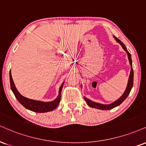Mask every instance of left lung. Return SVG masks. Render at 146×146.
Segmentation results:
<instances>
[{"label": "left lung", "instance_id": "left-lung-1", "mask_svg": "<svg viewBox=\"0 0 146 146\" xmlns=\"http://www.w3.org/2000/svg\"><path fill=\"white\" fill-rule=\"evenodd\" d=\"M114 38H115V39L116 40L117 42H118V43H120L121 45H122V48H123L124 50L125 51L126 53H127L130 64H131V73H130L129 82H128L127 86H126V88L125 91H124V94H122V95L117 100V101H115V102H113V103H112L110 105L101 104V103H96V102L92 101H90V99H87V98L84 97V99H85V101H86V103L89 105V106L91 107V108L99 109V110H111V109H113L114 108H115V107L120 105L121 103H122V102H123L124 100L126 99V98H127V96H129V93H130V92H131V89H132V88H133V67H132V60H131V54H130L129 52H128L127 49H126V47L125 45H124V43H122V42L120 40H119L118 38L115 37V36H114Z\"/></svg>", "mask_w": 146, "mask_h": 146}]
</instances>
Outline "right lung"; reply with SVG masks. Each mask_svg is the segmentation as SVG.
Instances as JSON below:
<instances>
[{
    "instance_id": "1",
    "label": "right lung",
    "mask_w": 146,
    "mask_h": 146,
    "mask_svg": "<svg viewBox=\"0 0 146 146\" xmlns=\"http://www.w3.org/2000/svg\"><path fill=\"white\" fill-rule=\"evenodd\" d=\"M9 78L11 90L13 92L15 98L24 108L28 109V110H31L32 111L37 112V113H45V112L53 111L54 109L57 108L58 105L60 103V101L61 99V92H62V88L63 87L64 82L60 87L58 95L57 98L55 100L50 102H43L40 101H35V100L28 99V98L23 96L17 91L16 88L15 86L13 79H12L11 71L9 72Z\"/></svg>"
}]
</instances>
